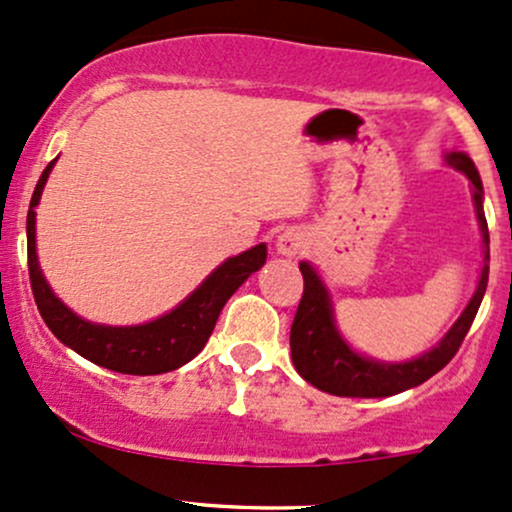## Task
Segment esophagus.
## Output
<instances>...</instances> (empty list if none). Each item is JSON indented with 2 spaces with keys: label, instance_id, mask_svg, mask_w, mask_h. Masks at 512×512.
Segmentation results:
<instances>
[{
  "label": "esophagus",
  "instance_id": "34e87169",
  "mask_svg": "<svg viewBox=\"0 0 512 512\" xmlns=\"http://www.w3.org/2000/svg\"><path fill=\"white\" fill-rule=\"evenodd\" d=\"M308 245H311V240H308L306 230H301V228L284 230V233L277 238V252L284 257L301 255Z\"/></svg>",
  "mask_w": 512,
  "mask_h": 512
}]
</instances>
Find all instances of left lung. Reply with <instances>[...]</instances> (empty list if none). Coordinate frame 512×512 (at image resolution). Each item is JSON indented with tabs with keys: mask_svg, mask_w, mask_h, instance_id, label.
Masks as SVG:
<instances>
[{
	"mask_svg": "<svg viewBox=\"0 0 512 512\" xmlns=\"http://www.w3.org/2000/svg\"><path fill=\"white\" fill-rule=\"evenodd\" d=\"M447 165L454 170L464 172L471 182V194H474L476 216H479L481 233H484L486 243V260H488V226L484 216V187H481V177L476 172L474 162L464 153H449ZM303 274V296L296 308L294 323H291V359L294 367L308 384L316 389L333 393V396H350V398H381L393 396L406 389L428 381L432 374L447 367L449 359L457 355L459 345L469 333L471 323H474L476 311H479L481 299L486 294L488 284V265L481 269L479 286L476 294L471 296L469 306L459 316L457 323L449 328V333L440 340V345L432 347L423 357L411 359L403 364H386L376 362L357 355L335 328L333 320V303H330L328 289H325L320 277L308 262L299 265Z\"/></svg>",
	"mask_w": 512,
	"mask_h": 512,
	"instance_id": "left-lung-1",
	"label": "left lung"
}]
</instances>
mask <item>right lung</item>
Here are the masks:
<instances>
[{
	"label": "right lung",
	"instance_id": "right-lung-1",
	"mask_svg": "<svg viewBox=\"0 0 512 512\" xmlns=\"http://www.w3.org/2000/svg\"><path fill=\"white\" fill-rule=\"evenodd\" d=\"M55 160L48 162L33 189L31 206L26 216V243H28V277H31L33 299L38 311L53 335L63 345L72 347L77 355L99 367L121 374H165L182 367L204 350L206 340L211 338L218 313L223 311L226 301L235 294L240 284L257 272L267 260V247L255 245L243 255L228 257L221 267L213 269L206 282L189 294L170 313L162 318L150 320L143 325H128V328H111V325L89 323L70 311L50 286L38 267L36 255V206L41 201L43 187Z\"/></svg>",
	"mask_w": 512,
	"mask_h": 512
}]
</instances>
